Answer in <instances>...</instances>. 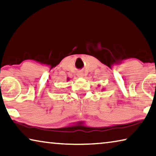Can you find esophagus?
<instances>
[{"instance_id":"1","label":"esophagus","mask_w":156,"mask_h":156,"mask_svg":"<svg viewBox=\"0 0 156 156\" xmlns=\"http://www.w3.org/2000/svg\"><path fill=\"white\" fill-rule=\"evenodd\" d=\"M77 75H78V76H79V77H83V76H84V73L83 72H81V71H79Z\"/></svg>"}]
</instances>
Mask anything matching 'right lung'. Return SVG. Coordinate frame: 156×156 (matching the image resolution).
I'll use <instances>...</instances> for the list:
<instances>
[{
    "label": "right lung",
    "mask_w": 156,
    "mask_h": 156,
    "mask_svg": "<svg viewBox=\"0 0 156 156\" xmlns=\"http://www.w3.org/2000/svg\"><path fill=\"white\" fill-rule=\"evenodd\" d=\"M68 80H69V78H68Z\"/></svg>",
    "instance_id": "add662e5"
}]
</instances>
